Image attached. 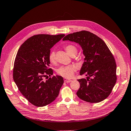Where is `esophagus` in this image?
<instances>
[{
  "label": "esophagus",
  "instance_id": "obj_1",
  "mask_svg": "<svg viewBox=\"0 0 131 131\" xmlns=\"http://www.w3.org/2000/svg\"><path fill=\"white\" fill-rule=\"evenodd\" d=\"M72 80H70V79H67V78H64V81L65 82V83H70V82Z\"/></svg>",
  "mask_w": 131,
  "mask_h": 131
}]
</instances>
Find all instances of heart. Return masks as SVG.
<instances>
[{
  "instance_id": "obj_1",
  "label": "heart",
  "mask_w": 131,
  "mask_h": 131,
  "mask_svg": "<svg viewBox=\"0 0 131 131\" xmlns=\"http://www.w3.org/2000/svg\"><path fill=\"white\" fill-rule=\"evenodd\" d=\"M65 49L68 54L72 57L75 56L77 53V48L73 45L69 44L65 46ZM49 61L51 63H54L56 61V53L54 51H52L48 57ZM76 70V67L74 65H70L68 66H61L57 70V73L66 78H70L73 75L74 72Z\"/></svg>"
}]
</instances>
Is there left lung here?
I'll use <instances>...</instances> for the list:
<instances>
[{
    "label": "left lung",
    "mask_w": 131,
    "mask_h": 131,
    "mask_svg": "<svg viewBox=\"0 0 131 131\" xmlns=\"http://www.w3.org/2000/svg\"><path fill=\"white\" fill-rule=\"evenodd\" d=\"M62 40L78 43L85 56L80 75L85 74L87 77L78 80L80 86L77 95L81 100L91 103H99L107 98L117 81V66L105 42L86 31L69 34Z\"/></svg>",
    "instance_id": "8db88e82"
}]
</instances>
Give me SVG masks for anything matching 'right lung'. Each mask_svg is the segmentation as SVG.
<instances>
[{"label": "right lung", "mask_w": 131, "mask_h": 131, "mask_svg": "<svg viewBox=\"0 0 131 131\" xmlns=\"http://www.w3.org/2000/svg\"><path fill=\"white\" fill-rule=\"evenodd\" d=\"M65 35H37L28 38L19 48L14 63L13 78L20 93L33 105L50 104L59 95L64 83L60 75L48 69L50 49ZM51 76L47 80L43 77Z\"/></svg>", "instance_id": "1"}]
</instances>
